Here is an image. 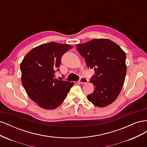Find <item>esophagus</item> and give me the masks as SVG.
<instances>
[{"label":"esophagus","instance_id":"obj_1","mask_svg":"<svg viewBox=\"0 0 147 147\" xmlns=\"http://www.w3.org/2000/svg\"><path fill=\"white\" fill-rule=\"evenodd\" d=\"M88 79L84 78V77H81V78L80 79V80H79V82L82 84H85V83H88Z\"/></svg>","mask_w":147,"mask_h":147}]
</instances>
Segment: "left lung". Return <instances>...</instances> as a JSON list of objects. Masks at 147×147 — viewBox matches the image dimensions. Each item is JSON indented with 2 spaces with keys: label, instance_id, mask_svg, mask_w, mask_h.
I'll return each instance as SVG.
<instances>
[{
  "label": "left lung",
  "instance_id": "left-lung-1",
  "mask_svg": "<svg viewBox=\"0 0 147 147\" xmlns=\"http://www.w3.org/2000/svg\"><path fill=\"white\" fill-rule=\"evenodd\" d=\"M77 50L88 67L96 75L90 81L94 90L87 98L98 107H104L117 99L125 80L126 53L119 45L107 38H94L77 45Z\"/></svg>",
  "mask_w": 147,
  "mask_h": 147
}]
</instances>
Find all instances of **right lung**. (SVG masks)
Listing matches in <instances>:
<instances>
[{
	"mask_svg": "<svg viewBox=\"0 0 147 147\" xmlns=\"http://www.w3.org/2000/svg\"><path fill=\"white\" fill-rule=\"evenodd\" d=\"M73 47L56 42L44 43L32 49L20 64L21 82L31 100L47 110L63 103L74 82L55 78L61 57Z\"/></svg>",
	"mask_w": 147,
	"mask_h": 147,
	"instance_id": "obj_1",
	"label": "right lung"
}]
</instances>
